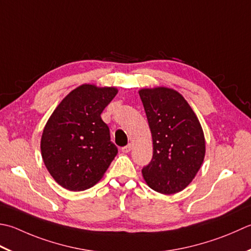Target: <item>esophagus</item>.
<instances>
[{
	"instance_id": "34e87169",
	"label": "esophagus",
	"mask_w": 251,
	"mask_h": 251,
	"mask_svg": "<svg viewBox=\"0 0 251 251\" xmlns=\"http://www.w3.org/2000/svg\"><path fill=\"white\" fill-rule=\"evenodd\" d=\"M131 148H132V145H131V144H128L127 146L123 147V148H122V152H123V153H128V152H130Z\"/></svg>"
}]
</instances>
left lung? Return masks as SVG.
<instances>
[{
  "label": "left lung",
  "instance_id": "1",
  "mask_svg": "<svg viewBox=\"0 0 251 251\" xmlns=\"http://www.w3.org/2000/svg\"><path fill=\"white\" fill-rule=\"evenodd\" d=\"M144 104L153 144V156L142 169L151 189L173 195L197 175L205 154L204 134L185 98L172 88H142Z\"/></svg>",
  "mask_w": 251,
  "mask_h": 251
}]
</instances>
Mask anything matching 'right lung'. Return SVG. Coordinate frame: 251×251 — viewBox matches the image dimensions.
<instances>
[{"label": "right lung", "mask_w": 251, "mask_h": 251, "mask_svg": "<svg viewBox=\"0 0 251 251\" xmlns=\"http://www.w3.org/2000/svg\"><path fill=\"white\" fill-rule=\"evenodd\" d=\"M115 87L83 83L61 101L41 136V155L56 183L71 191L95 186L117 154L101 113L117 95Z\"/></svg>", "instance_id": "add662e5"}]
</instances>
